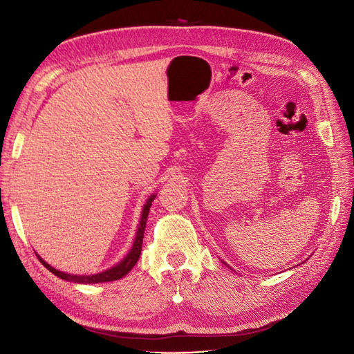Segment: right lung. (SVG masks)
Segmentation results:
<instances>
[{
    "instance_id": "obj_1",
    "label": "right lung",
    "mask_w": 354,
    "mask_h": 354,
    "mask_svg": "<svg viewBox=\"0 0 354 354\" xmlns=\"http://www.w3.org/2000/svg\"><path fill=\"white\" fill-rule=\"evenodd\" d=\"M156 198V196H151L147 201V205L144 206L142 209V214H141V222H140V227H138V232H137V236H136V241H133V246L132 249L129 250V254L125 257L124 261H121L120 263H118L116 266L108 269V271H104L100 274H96V275H71V274H64V272H60L57 271V269L52 268L48 263H46L40 257H39V261L48 269L50 272L55 274L56 277L62 278V279H66V281H71V282H77V283H96V282H108V281H116L122 278L124 275H127L132 266L137 263V261L140 259V255H141V249H142V239H144V230H145V225H147V217H148V213H149V207H151V203H153Z\"/></svg>"
}]
</instances>
